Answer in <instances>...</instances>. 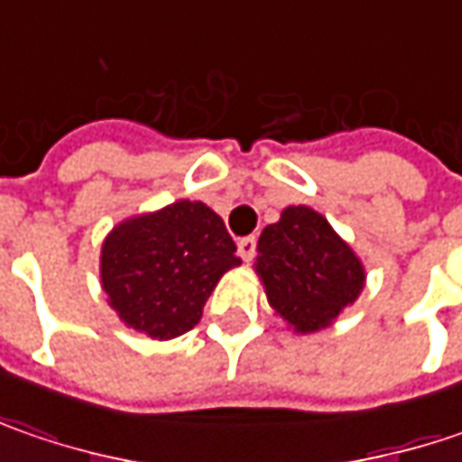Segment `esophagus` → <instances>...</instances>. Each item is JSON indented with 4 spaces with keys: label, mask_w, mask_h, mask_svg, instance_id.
<instances>
[{
    "label": "esophagus",
    "mask_w": 462,
    "mask_h": 462,
    "mask_svg": "<svg viewBox=\"0 0 462 462\" xmlns=\"http://www.w3.org/2000/svg\"><path fill=\"white\" fill-rule=\"evenodd\" d=\"M254 254H257V236H244L239 241V257L244 262H252Z\"/></svg>",
    "instance_id": "1"
}]
</instances>
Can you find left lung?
<instances>
[{
	"label": "left lung",
	"instance_id": "left-lung-1",
	"mask_svg": "<svg viewBox=\"0 0 462 462\" xmlns=\"http://www.w3.org/2000/svg\"><path fill=\"white\" fill-rule=\"evenodd\" d=\"M257 273L270 306L303 334L328 327L365 285L363 262L306 205L285 208L262 231Z\"/></svg>",
	"mask_w": 462,
	"mask_h": 462
}]
</instances>
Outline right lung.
I'll return each instance as SVG.
<instances>
[{
	"label": "right lung",
	"instance_id": "right-lung-1",
	"mask_svg": "<svg viewBox=\"0 0 462 462\" xmlns=\"http://www.w3.org/2000/svg\"><path fill=\"white\" fill-rule=\"evenodd\" d=\"M221 216L208 205H167L120 223L102 244V288L128 324L153 339L195 327L226 270L241 264Z\"/></svg>",
	"mask_w": 462,
	"mask_h": 462
}]
</instances>
